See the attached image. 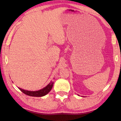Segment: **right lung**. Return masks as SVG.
<instances>
[{
    "instance_id": "right-lung-1",
    "label": "right lung",
    "mask_w": 121,
    "mask_h": 121,
    "mask_svg": "<svg viewBox=\"0 0 121 121\" xmlns=\"http://www.w3.org/2000/svg\"><path fill=\"white\" fill-rule=\"evenodd\" d=\"M53 82H51V83L49 84L47 86L45 87V88H43L41 90H39V91H25V90L22 89L20 88H19L22 92H23L25 95H28V96L33 97H42L45 96L46 95H47L48 92L51 91V89H52V87L53 86Z\"/></svg>"
}]
</instances>
